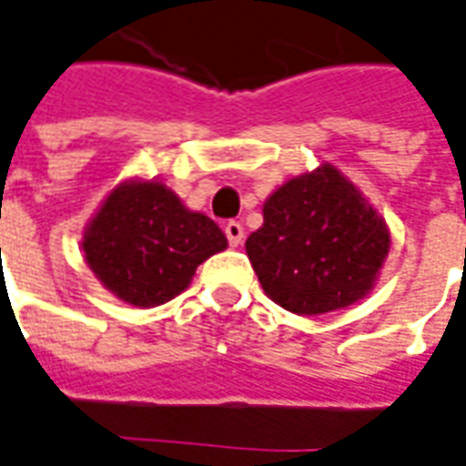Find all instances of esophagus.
<instances>
[{
  "label": "esophagus",
  "instance_id": "esophagus-1",
  "mask_svg": "<svg viewBox=\"0 0 466 466\" xmlns=\"http://www.w3.org/2000/svg\"><path fill=\"white\" fill-rule=\"evenodd\" d=\"M224 234H227L229 245L239 247L242 245V239H245V227H242L239 221H227V224H224Z\"/></svg>",
  "mask_w": 466,
  "mask_h": 466
}]
</instances>
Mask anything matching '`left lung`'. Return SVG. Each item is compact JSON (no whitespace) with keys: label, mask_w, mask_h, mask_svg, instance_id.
I'll return each mask as SVG.
<instances>
[{"label":"left lung","mask_w":466,"mask_h":466,"mask_svg":"<svg viewBox=\"0 0 466 466\" xmlns=\"http://www.w3.org/2000/svg\"><path fill=\"white\" fill-rule=\"evenodd\" d=\"M247 237L262 290L288 311L316 316L344 309L372 288L390 234L337 167L288 180Z\"/></svg>","instance_id":"left-lung-1"}]
</instances>
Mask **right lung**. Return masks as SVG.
<instances>
[{
	"label": "right lung",
	"instance_id": "1",
	"mask_svg": "<svg viewBox=\"0 0 466 466\" xmlns=\"http://www.w3.org/2000/svg\"><path fill=\"white\" fill-rule=\"evenodd\" d=\"M227 237L163 183H127L104 201L84 237L88 268L132 306H160L191 283Z\"/></svg>",
	"mask_w": 466,
	"mask_h": 466
}]
</instances>
